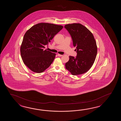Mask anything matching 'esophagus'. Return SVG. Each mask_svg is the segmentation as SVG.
I'll return each instance as SVG.
<instances>
[{"label": "esophagus", "instance_id": "34e87169", "mask_svg": "<svg viewBox=\"0 0 121 121\" xmlns=\"http://www.w3.org/2000/svg\"><path fill=\"white\" fill-rule=\"evenodd\" d=\"M57 56H59V57H61V56H63V55L59 54H57Z\"/></svg>", "mask_w": 121, "mask_h": 121}]
</instances>
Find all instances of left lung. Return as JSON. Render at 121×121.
I'll return each mask as SVG.
<instances>
[{
	"instance_id": "1",
	"label": "left lung",
	"mask_w": 121,
	"mask_h": 121,
	"mask_svg": "<svg viewBox=\"0 0 121 121\" xmlns=\"http://www.w3.org/2000/svg\"><path fill=\"white\" fill-rule=\"evenodd\" d=\"M72 37L73 46L76 48V57L69 56L65 64L66 69L73 75L82 74L93 66L97 53V47L92 33L80 23L64 26Z\"/></svg>"
}]
</instances>
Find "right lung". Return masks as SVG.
<instances>
[{"label": "right lung", "instance_id": "obj_1", "mask_svg": "<svg viewBox=\"0 0 121 121\" xmlns=\"http://www.w3.org/2000/svg\"><path fill=\"white\" fill-rule=\"evenodd\" d=\"M63 28L60 25L42 22L26 32L21 45V55L24 64L31 71L41 73L52 64L56 54L44 50V46Z\"/></svg>", "mask_w": 121, "mask_h": 121}]
</instances>
